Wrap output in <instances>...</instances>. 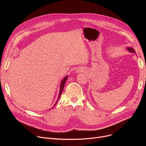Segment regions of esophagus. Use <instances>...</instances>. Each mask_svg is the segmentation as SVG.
<instances>
[{"label": "esophagus", "mask_w": 146, "mask_h": 146, "mask_svg": "<svg viewBox=\"0 0 146 146\" xmlns=\"http://www.w3.org/2000/svg\"><path fill=\"white\" fill-rule=\"evenodd\" d=\"M84 72V69H81V68H79L77 70H76V72H77L78 73H82Z\"/></svg>", "instance_id": "esophagus-1"}]
</instances>
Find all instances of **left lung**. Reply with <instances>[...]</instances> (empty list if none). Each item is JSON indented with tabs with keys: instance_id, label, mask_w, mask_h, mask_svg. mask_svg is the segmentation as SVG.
<instances>
[{
	"instance_id": "left-lung-1",
	"label": "left lung",
	"mask_w": 146,
	"mask_h": 146,
	"mask_svg": "<svg viewBox=\"0 0 146 146\" xmlns=\"http://www.w3.org/2000/svg\"><path fill=\"white\" fill-rule=\"evenodd\" d=\"M127 50L129 52H132V53H135V50L133 48H131V47H128V48H127Z\"/></svg>"
}]
</instances>
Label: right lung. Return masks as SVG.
I'll list each match as a JSON object with an SVG mask.
<instances>
[{
	"label": "right lung",
	"mask_w": 146,
	"mask_h": 146,
	"mask_svg": "<svg viewBox=\"0 0 146 146\" xmlns=\"http://www.w3.org/2000/svg\"><path fill=\"white\" fill-rule=\"evenodd\" d=\"M67 78H68V76H66V77H65L62 80H61V83H60V92H59V95H58V99H57V102H56V104H54V106H55V105H56V104L57 103L58 100L59 99V98L60 97V96H61V93H62L63 88H64V85H65V83H66V80H67Z\"/></svg>",
	"instance_id": "obj_1"
}]
</instances>
